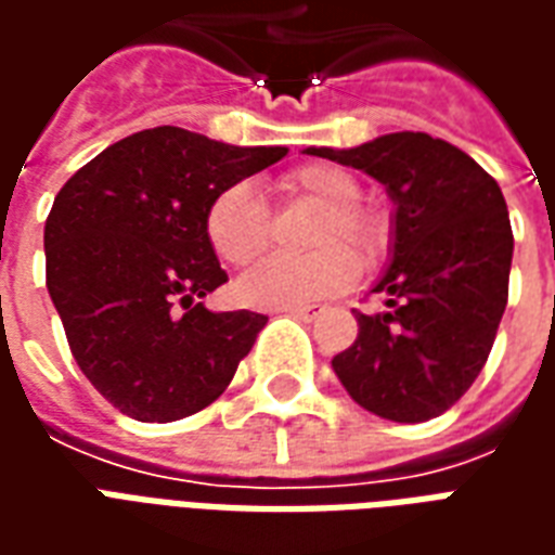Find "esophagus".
Wrapping results in <instances>:
<instances>
[{
  "label": "esophagus",
  "mask_w": 555,
  "mask_h": 555,
  "mask_svg": "<svg viewBox=\"0 0 555 555\" xmlns=\"http://www.w3.org/2000/svg\"><path fill=\"white\" fill-rule=\"evenodd\" d=\"M321 306H300V309H285V314H291V318H297V321H306V324H312L314 318H321Z\"/></svg>",
  "instance_id": "esophagus-1"
}]
</instances>
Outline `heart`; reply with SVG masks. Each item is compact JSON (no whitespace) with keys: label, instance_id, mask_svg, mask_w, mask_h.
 Instances as JSON below:
<instances>
[{"label":"heart","instance_id":"1","mask_svg":"<svg viewBox=\"0 0 555 555\" xmlns=\"http://www.w3.org/2000/svg\"><path fill=\"white\" fill-rule=\"evenodd\" d=\"M279 193L294 202L321 207L314 219L309 255H273L237 279L234 294L253 309H300L338 297L357 282L360 267L377 264L389 249L392 231L384 214L360 207V183L350 171L330 163H306L279 178ZM205 237L222 264L246 267L270 243V214L249 183H231L210 202L205 214ZM345 242L354 254H345Z\"/></svg>","mask_w":555,"mask_h":555}]
</instances>
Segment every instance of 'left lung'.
<instances>
[{
  "label": "left lung",
  "mask_w": 555,
  "mask_h": 555,
  "mask_svg": "<svg viewBox=\"0 0 555 555\" xmlns=\"http://www.w3.org/2000/svg\"><path fill=\"white\" fill-rule=\"evenodd\" d=\"M386 186L396 205L392 261L357 312L360 336L333 357L348 396L374 416L428 422L485 369L508 302L514 234L500 183L461 147L428 133H386L357 147H306Z\"/></svg>",
  "instance_id": "8db88e82"
}]
</instances>
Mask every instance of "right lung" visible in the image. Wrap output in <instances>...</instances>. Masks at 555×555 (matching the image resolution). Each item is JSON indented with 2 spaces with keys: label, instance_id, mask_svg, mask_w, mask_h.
Segmentation results:
<instances>
[{
  "label": "right lung",
  "instance_id": "add662e5",
  "mask_svg": "<svg viewBox=\"0 0 555 555\" xmlns=\"http://www.w3.org/2000/svg\"><path fill=\"white\" fill-rule=\"evenodd\" d=\"M285 154L154 127L101 151L59 190L43 225L47 288L77 365L125 416H193L253 350L267 314L202 302L229 282L205 214L225 186Z\"/></svg>",
  "mask_w": 555,
  "mask_h": 555
}]
</instances>
